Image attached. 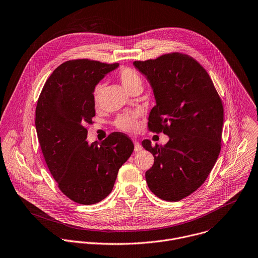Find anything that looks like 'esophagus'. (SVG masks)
<instances>
[{"mask_svg":"<svg viewBox=\"0 0 258 258\" xmlns=\"http://www.w3.org/2000/svg\"><path fill=\"white\" fill-rule=\"evenodd\" d=\"M134 150H135V152H139L142 150V146L139 143V141H137V140H134Z\"/></svg>","mask_w":258,"mask_h":258,"instance_id":"obj_1","label":"esophagus"}]
</instances>
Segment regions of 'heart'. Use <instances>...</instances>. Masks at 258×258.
Here are the masks:
<instances>
[{
  "instance_id": "obj_1",
  "label": "heart",
  "mask_w": 258,
  "mask_h": 258,
  "mask_svg": "<svg viewBox=\"0 0 258 258\" xmlns=\"http://www.w3.org/2000/svg\"><path fill=\"white\" fill-rule=\"evenodd\" d=\"M117 77L122 84V86L126 89V91L130 92L132 89L136 87L142 88V79L139 75V73L130 67H124L120 69L117 73ZM103 91V85L98 84L95 87L93 91V100L96 105H98L101 94ZM114 125L125 132H135L138 128V112L136 111H130L125 112L117 116V118L114 121Z\"/></svg>"
}]
</instances>
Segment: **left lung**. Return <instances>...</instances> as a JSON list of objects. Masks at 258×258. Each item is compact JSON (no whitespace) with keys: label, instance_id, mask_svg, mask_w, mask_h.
I'll return each instance as SVG.
<instances>
[{"label":"left lung","instance_id":"1","mask_svg":"<svg viewBox=\"0 0 258 258\" xmlns=\"http://www.w3.org/2000/svg\"><path fill=\"white\" fill-rule=\"evenodd\" d=\"M133 64L146 76L156 99L149 130L169 136L164 146L142 141L154 156L146 182L157 197L179 201L204 183L218 158L222 101L206 70L186 54L169 53Z\"/></svg>","mask_w":258,"mask_h":258}]
</instances>
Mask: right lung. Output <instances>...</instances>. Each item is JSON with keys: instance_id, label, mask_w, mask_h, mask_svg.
I'll use <instances>...</instances> for the list:
<instances>
[{"instance_id": "add662e5", "label": "right lung", "mask_w": 258, "mask_h": 258, "mask_svg": "<svg viewBox=\"0 0 258 258\" xmlns=\"http://www.w3.org/2000/svg\"><path fill=\"white\" fill-rule=\"evenodd\" d=\"M118 65L89 59L64 62L38 99L35 125L46 164L63 194L79 204L106 198L134 150L121 132L111 133L100 146L86 141V125L95 116L93 91Z\"/></svg>"}]
</instances>
